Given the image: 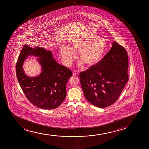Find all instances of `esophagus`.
Instances as JSON below:
<instances>
[{
    "label": "esophagus",
    "instance_id": "1",
    "mask_svg": "<svg viewBox=\"0 0 149 149\" xmlns=\"http://www.w3.org/2000/svg\"><path fill=\"white\" fill-rule=\"evenodd\" d=\"M79 74V73L77 71H74L73 72V75L74 76H78Z\"/></svg>",
    "mask_w": 149,
    "mask_h": 149
}]
</instances>
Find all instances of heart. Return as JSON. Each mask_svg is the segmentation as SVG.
<instances>
[{
	"instance_id": "obj_1",
	"label": "heart",
	"mask_w": 149,
	"mask_h": 149,
	"mask_svg": "<svg viewBox=\"0 0 149 149\" xmlns=\"http://www.w3.org/2000/svg\"><path fill=\"white\" fill-rule=\"evenodd\" d=\"M105 49V40L102 37L95 33H90L80 39L74 40L70 48L62 47L60 54L64 63L70 66L76 57V52H79V58L81 60L78 65L82 67L83 63L87 66L97 63L102 59Z\"/></svg>"
}]
</instances>
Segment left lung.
Wrapping results in <instances>:
<instances>
[{"label": "left lung", "mask_w": 149, "mask_h": 149, "mask_svg": "<svg viewBox=\"0 0 149 149\" xmlns=\"http://www.w3.org/2000/svg\"><path fill=\"white\" fill-rule=\"evenodd\" d=\"M128 57L125 49L113 42L110 51L96 66L80 73L86 100L99 108L113 104L128 81Z\"/></svg>", "instance_id": "left-lung-1"}]
</instances>
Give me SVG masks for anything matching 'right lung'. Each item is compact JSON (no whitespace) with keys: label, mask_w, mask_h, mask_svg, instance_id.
<instances>
[{"label":"right lung","mask_w":149,"mask_h":149,"mask_svg":"<svg viewBox=\"0 0 149 149\" xmlns=\"http://www.w3.org/2000/svg\"><path fill=\"white\" fill-rule=\"evenodd\" d=\"M28 56L39 57L42 72L36 77H29L23 72L22 65ZM20 87L30 102L44 109L58 107L66 95V84L72 76L71 71L57 63L52 52L44 47L24 45L16 65Z\"/></svg>","instance_id":"1"}]
</instances>
